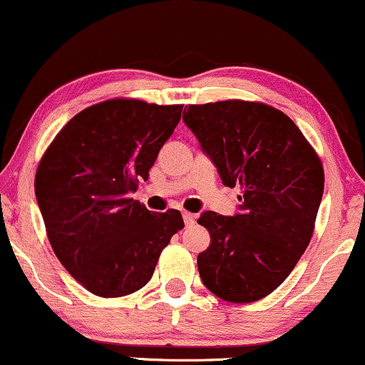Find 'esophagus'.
Returning a JSON list of instances; mask_svg holds the SVG:
<instances>
[{
    "instance_id": "esophagus-1",
    "label": "esophagus",
    "mask_w": 365,
    "mask_h": 365,
    "mask_svg": "<svg viewBox=\"0 0 365 365\" xmlns=\"http://www.w3.org/2000/svg\"><path fill=\"white\" fill-rule=\"evenodd\" d=\"M183 221H185L187 226L194 225L195 223V215H192V212H183Z\"/></svg>"
}]
</instances>
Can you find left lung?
Returning a JSON list of instances; mask_svg holds the SVG:
<instances>
[{
  "label": "left lung",
  "mask_w": 365,
  "mask_h": 365,
  "mask_svg": "<svg viewBox=\"0 0 365 365\" xmlns=\"http://www.w3.org/2000/svg\"><path fill=\"white\" fill-rule=\"evenodd\" d=\"M183 121L225 185L242 188L235 216L206 211L197 220L211 235L197 255L200 279L226 302L261 300L311 242L324 190L321 159L283 111L262 103L192 104Z\"/></svg>",
  "instance_id": "obj_1"
}]
</instances>
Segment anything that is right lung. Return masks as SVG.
<instances>
[{
    "label": "right lung",
    "instance_id": "right-lung-1",
    "mask_svg": "<svg viewBox=\"0 0 365 365\" xmlns=\"http://www.w3.org/2000/svg\"><path fill=\"white\" fill-rule=\"evenodd\" d=\"M182 108L139 99L94 104L60 130L41 159L34 187L49 244L94 295L140 290L183 228L177 209L154 215L128 197L149 178Z\"/></svg>",
    "mask_w": 365,
    "mask_h": 365
}]
</instances>
